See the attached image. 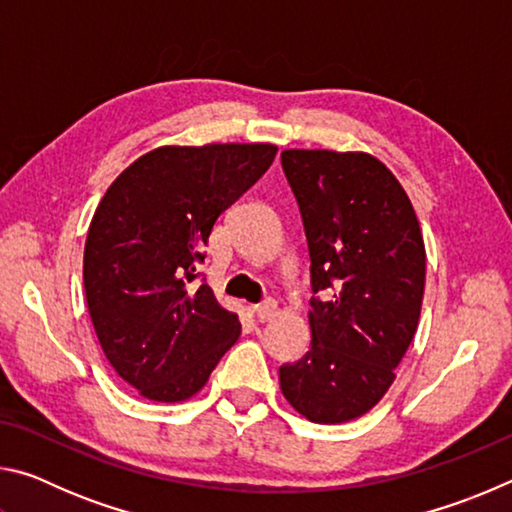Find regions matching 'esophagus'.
Here are the masks:
<instances>
[{
  "label": "esophagus",
  "mask_w": 512,
  "mask_h": 512,
  "mask_svg": "<svg viewBox=\"0 0 512 512\" xmlns=\"http://www.w3.org/2000/svg\"><path fill=\"white\" fill-rule=\"evenodd\" d=\"M253 311H255L259 323H266V320H271L277 314V302L268 298L264 302H259V305H255Z\"/></svg>",
  "instance_id": "obj_1"
}]
</instances>
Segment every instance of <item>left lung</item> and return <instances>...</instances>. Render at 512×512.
I'll use <instances>...</instances> for the list:
<instances>
[{
    "label": "left lung",
    "instance_id": "left-lung-1",
    "mask_svg": "<svg viewBox=\"0 0 512 512\" xmlns=\"http://www.w3.org/2000/svg\"><path fill=\"white\" fill-rule=\"evenodd\" d=\"M282 169L309 244L311 350L280 368L302 418L341 424L379 404L415 336L427 253L413 205L391 169L363 151L287 149Z\"/></svg>",
    "mask_w": 512,
    "mask_h": 512
}]
</instances>
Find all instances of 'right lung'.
<instances>
[{
	"label": "right lung",
	"mask_w": 512,
	"mask_h": 512,
	"mask_svg": "<svg viewBox=\"0 0 512 512\" xmlns=\"http://www.w3.org/2000/svg\"><path fill=\"white\" fill-rule=\"evenodd\" d=\"M275 144L158 146L119 173L92 216L83 253L101 350L151 402H185L237 343V314L192 287L221 212L275 160Z\"/></svg>",
	"instance_id": "obj_1"
}]
</instances>
